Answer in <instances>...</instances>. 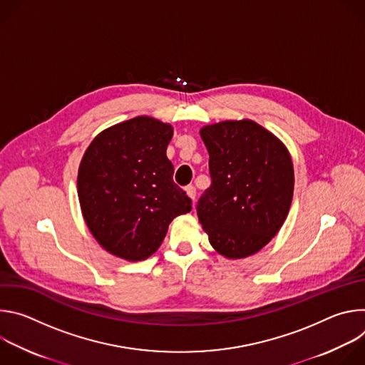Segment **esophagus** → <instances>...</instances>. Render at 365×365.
<instances>
[{
  "label": "esophagus",
  "instance_id": "obj_1",
  "mask_svg": "<svg viewBox=\"0 0 365 365\" xmlns=\"http://www.w3.org/2000/svg\"><path fill=\"white\" fill-rule=\"evenodd\" d=\"M186 193H187V196L192 199V200H195V197H196V189H195V186H192V185H189V186H186Z\"/></svg>",
  "mask_w": 365,
  "mask_h": 365
}]
</instances>
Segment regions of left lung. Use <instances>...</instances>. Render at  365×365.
<instances>
[{
	"label": "left lung",
	"mask_w": 365,
	"mask_h": 365,
	"mask_svg": "<svg viewBox=\"0 0 365 365\" xmlns=\"http://www.w3.org/2000/svg\"><path fill=\"white\" fill-rule=\"evenodd\" d=\"M212 183L197 200L202 228L227 258L255 254L282 228L294 173L286 145L251 120L205 125Z\"/></svg>",
	"instance_id": "obj_1"
}]
</instances>
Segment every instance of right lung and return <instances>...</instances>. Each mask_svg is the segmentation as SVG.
<instances>
[{"instance_id":"1","label":"right lung","mask_w":365,"mask_h":365,"mask_svg":"<svg viewBox=\"0 0 365 365\" xmlns=\"http://www.w3.org/2000/svg\"><path fill=\"white\" fill-rule=\"evenodd\" d=\"M173 127L141 115L99 133L78 170L83 220L102 248L140 262L158 251L169 224L192 210L173 182L166 150Z\"/></svg>"}]
</instances>
